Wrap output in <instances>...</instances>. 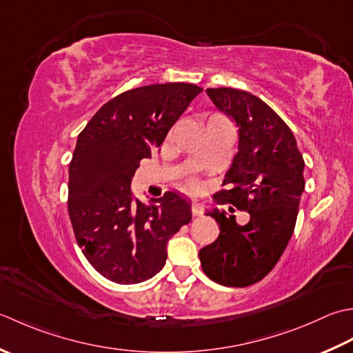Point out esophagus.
Listing matches in <instances>:
<instances>
[{
  "instance_id": "34e87169",
  "label": "esophagus",
  "mask_w": 353,
  "mask_h": 353,
  "mask_svg": "<svg viewBox=\"0 0 353 353\" xmlns=\"http://www.w3.org/2000/svg\"><path fill=\"white\" fill-rule=\"evenodd\" d=\"M192 213H193V216H201V214L204 213L203 203H199V201H193V203H192Z\"/></svg>"
}]
</instances>
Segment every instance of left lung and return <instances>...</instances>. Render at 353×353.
Instances as JSON below:
<instances>
[{"label":"left lung","instance_id":"obj_1","mask_svg":"<svg viewBox=\"0 0 353 353\" xmlns=\"http://www.w3.org/2000/svg\"><path fill=\"white\" fill-rule=\"evenodd\" d=\"M219 111L239 129L237 154L214 198L250 213L245 225L234 214L212 208L219 236L199 250L201 267L213 282L250 286L276 267L296 227L305 190V161L296 137L259 97L234 88H207Z\"/></svg>","mask_w":353,"mask_h":353}]
</instances>
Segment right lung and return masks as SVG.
I'll return each instance as SVG.
<instances>
[{
  "label": "right lung",
  "mask_w": 353,
  "mask_h": 353,
  "mask_svg": "<svg viewBox=\"0 0 353 353\" xmlns=\"http://www.w3.org/2000/svg\"><path fill=\"white\" fill-rule=\"evenodd\" d=\"M203 88L172 82L111 99L79 134L68 175V213L76 241L96 271L120 285L161 271L168 242L192 219V204L166 192L143 204L131 181L139 163L160 148Z\"/></svg>",
  "instance_id": "right-lung-1"
}]
</instances>
